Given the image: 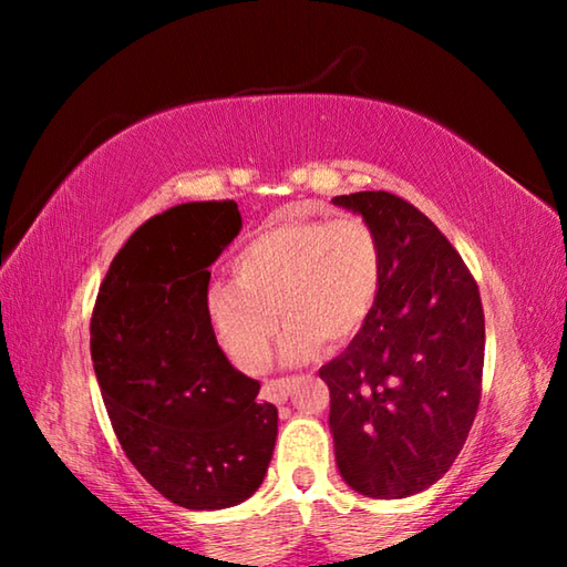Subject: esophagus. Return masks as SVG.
<instances>
[{
  "mask_svg": "<svg viewBox=\"0 0 567 567\" xmlns=\"http://www.w3.org/2000/svg\"><path fill=\"white\" fill-rule=\"evenodd\" d=\"M292 384H295V378L268 380V382L262 384V396L268 402H272V404H282V402H287V396H290Z\"/></svg>",
  "mask_w": 567,
  "mask_h": 567,
  "instance_id": "34e87169",
  "label": "esophagus"
}]
</instances>
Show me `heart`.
<instances>
[{
  "label": "heart",
  "instance_id": "obj_1",
  "mask_svg": "<svg viewBox=\"0 0 567 567\" xmlns=\"http://www.w3.org/2000/svg\"><path fill=\"white\" fill-rule=\"evenodd\" d=\"M214 285L207 317L216 343L238 368L258 372L282 319L285 363H305L321 341L343 343L363 329L382 285V244L363 216L285 219L260 228Z\"/></svg>",
  "mask_w": 567,
  "mask_h": 567
}]
</instances>
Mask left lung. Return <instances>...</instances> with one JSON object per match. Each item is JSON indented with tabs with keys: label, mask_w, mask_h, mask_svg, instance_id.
Segmentation results:
<instances>
[{
	"label": "left lung",
	"mask_w": 567,
	"mask_h": 567,
	"mask_svg": "<svg viewBox=\"0 0 567 567\" xmlns=\"http://www.w3.org/2000/svg\"><path fill=\"white\" fill-rule=\"evenodd\" d=\"M382 244L375 309L319 370L341 475L360 495L402 499L436 483L483 396L485 311L473 272L439 226L392 192L333 199Z\"/></svg>",
	"instance_id": "8db88e82"
}]
</instances>
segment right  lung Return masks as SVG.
<instances>
[{
  "instance_id": "add662e5",
  "label": "right lung",
  "mask_w": 567,
  "mask_h": 567,
  "mask_svg": "<svg viewBox=\"0 0 567 567\" xmlns=\"http://www.w3.org/2000/svg\"><path fill=\"white\" fill-rule=\"evenodd\" d=\"M238 231L234 199L151 216L116 252L92 309L90 351L116 439L185 509L248 499L277 439V406L228 363L207 317V268Z\"/></svg>"
}]
</instances>
